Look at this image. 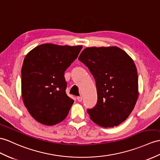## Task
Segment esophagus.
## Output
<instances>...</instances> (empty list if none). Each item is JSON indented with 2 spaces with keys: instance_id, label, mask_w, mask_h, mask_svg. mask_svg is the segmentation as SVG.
Here are the masks:
<instances>
[{
  "instance_id": "esophagus-1",
  "label": "esophagus",
  "mask_w": 160,
  "mask_h": 160,
  "mask_svg": "<svg viewBox=\"0 0 160 160\" xmlns=\"http://www.w3.org/2000/svg\"><path fill=\"white\" fill-rule=\"evenodd\" d=\"M77 99L78 101H79V102H81V101H82V100H83V98L81 96H77Z\"/></svg>"
}]
</instances>
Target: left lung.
<instances>
[{"instance_id": "obj_1", "label": "left lung", "mask_w": 160, "mask_h": 160, "mask_svg": "<svg viewBox=\"0 0 160 160\" xmlns=\"http://www.w3.org/2000/svg\"><path fill=\"white\" fill-rule=\"evenodd\" d=\"M96 81L98 101L89 118L104 128L118 126L133 111L138 98L137 69L132 58L116 46L92 47L81 53Z\"/></svg>"}]
</instances>
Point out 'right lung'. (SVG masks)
I'll return each mask as SVG.
<instances>
[{
  "label": "right lung",
  "instance_id": "right-lung-1",
  "mask_svg": "<svg viewBox=\"0 0 160 160\" xmlns=\"http://www.w3.org/2000/svg\"><path fill=\"white\" fill-rule=\"evenodd\" d=\"M82 48L45 43L27 53L22 68V97L38 123L53 126L67 118L74 100L66 93L64 71Z\"/></svg>",
  "mask_w": 160,
  "mask_h": 160
}]
</instances>
